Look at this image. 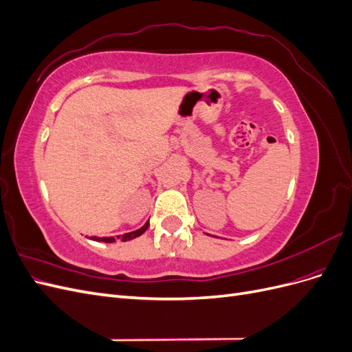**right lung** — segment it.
<instances>
[{
    "instance_id": "right-lung-1",
    "label": "right lung",
    "mask_w": 352,
    "mask_h": 352,
    "mask_svg": "<svg viewBox=\"0 0 352 352\" xmlns=\"http://www.w3.org/2000/svg\"><path fill=\"white\" fill-rule=\"evenodd\" d=\"M148 225H150V223L146 221L141 229L129 232V233H124V235H119L117 238H114V236H107V238H105V236H104V238H100V236H89V239L97 241V242H107V243H113V242H116L117 239H120V241L126 242V241H131V239H135V238H138V236H141L142 233L148 229Z\"/></svg>"
}]
</instances>
